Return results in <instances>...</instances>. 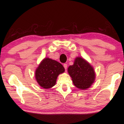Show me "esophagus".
I'll return each mask as SVG.
<instances>
[{
    "label": "esophagus",
    "instance_id": "1",
    "mask_svg": "<svg viewBox=\"0 0 124 124\" xmlns=\"http://www.w3.org/2000/svg\"><path fill=\"white\" fill-rule=\"evenodd\" d=\"M63 67H64V68L65 70H66V71H67V64L66 63H64L63 64Z\"/></svg>",
    "mask_w": 124,
    "mask_h": 124
}]
</instances>
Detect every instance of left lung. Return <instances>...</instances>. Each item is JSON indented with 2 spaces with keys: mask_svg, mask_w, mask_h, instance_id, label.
<instances>
[{
  "mask_svg": "<svg viewBox=\"0 0 124 124\" xmlns=\"http://www.w3.org/2000/svg\"><path fill=\"white\" fill-rule=\"evenodd\" d=\"M68 72L75 86L80 90L88 89L95 80L93 67L81 57L75 58L74 64L68 68Z\"/></svg>",
  "mask_w": 124,
  "mask_h": 124,
  "instance_id": "left-lung-1",
  "label": "left lung"
}]
</instances>
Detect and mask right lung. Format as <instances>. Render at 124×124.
<instances>
[{
	"instance_id": "1",
	"label": "right lung",
	"mask_w": 124,
	"mask_h": 124,
	"mask_svg": "<svg viewBox=\"0 0 124 124\" xmlns=\"http://www.w3.org/2000/svg\"><path fill=\"white\" fill-rule=\"evenodd\" d=\"M63 66L55 60L46 57L41 61L35 71V78L38 84L45 89L55 85L57 77L64 73Z\"/></svg>"
}]
</instances>
